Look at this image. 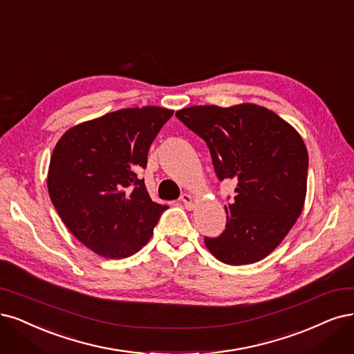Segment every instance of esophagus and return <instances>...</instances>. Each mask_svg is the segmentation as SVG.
Here are the masks:
<instances>
[{"instance_id": "1", "label": "esophagus", "mask_w": 354, "mask_h": 354, "mask_svg": "<svg viewBox=\"0 0 354 354\" xmlns=\"http://www.w3.org/2000/svg\"><path fill=\"white\" fill-rule=\"evenodd\" d=\"M180 201L183 202V205H185L187 209H192V208H193V202H194V199H193L192 194H189V193H183V194H181V198H180Z\"/></svg>"}]
</instances>
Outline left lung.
<instances>
[{
    "instance_id": "1",
    "label": "left lung",
    "mask_w": 354,
    "mask_h": 354,
    "mask_svg": "<svg viewBox=\"0 0 354 354\" xmlns=\"http://www.w3.org/2000/svg\"><path fill=\"white\" fill-rule=\"evenodd\" d=\"M208 145L219 181L233 178L236 196L227 224L205 245L218 261L246 265L263 259L300 216L308 186V151L299 133L254 104L198 105L176 113Z\"/></svg>"
}]
</instances>
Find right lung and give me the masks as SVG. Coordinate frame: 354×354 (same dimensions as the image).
<instances>
[{"label":"right lung","mask_w":354,"mask_h":354,"mask_svg":"<svg viewBox=\"0 0 354 354\" xmlns=\"http://www.w3.org/2000/svg\"><path fill=\"white\" fill-rule=\"evenodd\" d=\"M173 114L161 106L118 109L71 127L55 145L48 169L51 202L71 234L96 254H135L168 209L151 199L138 171Z\"/></svg>","instance_id":"add662e5"}]
</instances>
